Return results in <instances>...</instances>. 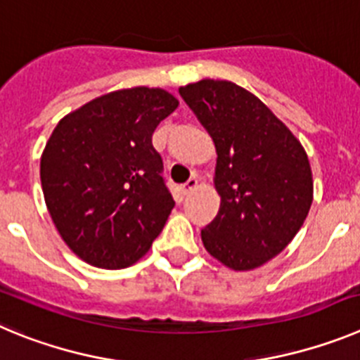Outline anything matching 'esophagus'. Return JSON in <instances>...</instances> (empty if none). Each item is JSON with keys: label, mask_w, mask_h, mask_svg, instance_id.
Returning <instances> with one entry per match:
<instances>
[{"label": "esophagus", "mask_w": 360, "mask_h": 360, "mask_svg": "<svg viewBox=\"0 0 360 360\" xmlns=\"http://www.w3.org/2000/svg\"><path fill=\"white\" fill-rule=\"evenodd\" d=\"M197 186H199V181H197V177H192V179H188L186 183L183 184V193L186 195V193L193 192Z\"/></svg>", "instance_id": "34e87169"}]
</instances>
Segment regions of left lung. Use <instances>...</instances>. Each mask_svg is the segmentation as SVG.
<instances>
[{"label":"left lung","instance_id":"8db88e82","mask_svg":"<svg viewBox=\"0 0 360 360\" xmlns=\"http://www.w3.org/2000/svg\"><path fill=\"white\" fill-rule=\"evenodd\" d=\"M215 143L213 184L220 208L200 231L206 251L233 271L278 257L309 215V156L290 129L258 96L229 80L179 87Z\"/></svg>","mask_w":360,"mask_h":360}]
</instances>
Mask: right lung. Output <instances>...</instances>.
I'll return each mask as SVG.
<instances>
[{
	"label": "right lung",
	"instance_id": "add662e5",
	"mask_svg": "<svg viewBox=\"0 0 360 360\" xmlns=\"http://www.w3.org/2000/svg\"><path fill=\"white\" fill-rule=\"evenodd\" d=\"M179 100L138 86L68 112L41 156L44 202L64 244L100 269H124L150 249L174 208L152 132Z\"/></svg>",
	"mask_w": 360,
	"mask_h": 360
}]
</instances>
